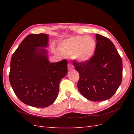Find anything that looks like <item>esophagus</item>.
<instances>
[{
  "label": "esophagus",
  "instance_id": "34e87169",
  "mask_svg": "<svg viewBox=\"0 0 134 134\" xmlns=\"http://www.w3.org/2000/svg\"><path fill=\"white\" fill-rule=\"evenodd\" d=\"M68 69L70 70H71L74 69V65L71 63H69L68 64Z\"/></svg>",
  "mask_w": 134,
  "mask_h": 134
}]
</instances>
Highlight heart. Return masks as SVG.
Instances as JSON below:
<instances>
[{
	"instance_id": "obj_1",
	"label": "heart",
	"mask_w": 134,
	"mask_h": 134,
	"mask_svg": "<svg viewBox=\"0 0 134 134\" xmlns=\"http://www.w3.org/2000/svg\"><path fill=\"white\" fill-rule=\"evenodd\" d=\"M63 54L72 56L80 63L88 62L93 58L97 48V42L89 36H76L65 40L60 45Z\"/></svg>"
}]
</instances>
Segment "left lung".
<instances>
[{
    "label": "left lung",
    "mask_w": 134,
    "mask_h": 134,
    "mask_svg": "<svg viewBox=\"0 0 134 134\" xmlns=\"http://www.w3.org/2000/svg\"><path fill=\"white\" fill-rule=\"evenodd\" d=\"M96 37L97 48L93 58L86 62L73 64L79 74V92L89 100L101 101L112 97L120 86L123 64L109 39L98 34Z\"/></svg>",
    "instance_id": "1"
}]
</instances>
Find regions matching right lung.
Wrapping results in <instances>:
<instances>
[{
    "instance_id": "add662e5",
    "label": "right lung",
    "mask_w": 134,
    "mask_h": 134,
    "mask_svg": "<svg viewBox=\"0 0 134 134\" xmlns=\"http://www.w3.org/2000/svg\"><path fill=\"white\" fill-rule=\"evenodd\" d=\"M47 34L28 35L13 53L9 79L18 98L24 104L37 108L52 104L58 97L59 83L67 73L65 59L50 63Z\"/></svg>"
}]
</instances>
